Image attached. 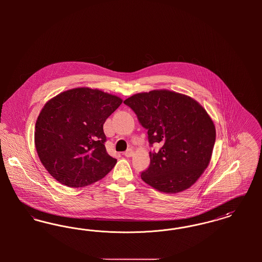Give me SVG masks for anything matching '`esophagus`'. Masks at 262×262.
<instances>
[{
    "label": "esophagus",
    "instance_id": "34e87169",
    "mask_svg": "<svg viewBox=\"0 0 262 262\" xmlns=\"http://www.w3.org/2000/svg\"><path fill=\"white\" fill-rule=\"evenodd\" d=\"M133 154H134V150L132 149V148H128V149L125 150V152H124V155H125V157H130V156H133Z\"/></svg>",
    "mask_w": 262,
    "mask_h": 262
}]
</instances>
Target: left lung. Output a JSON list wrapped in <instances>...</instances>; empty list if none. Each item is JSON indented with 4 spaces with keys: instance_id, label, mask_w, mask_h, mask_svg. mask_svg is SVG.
Here are the masks:
<instances>
[{
    "instance_id": "8db88e82",
    "label": "left lung",
    "mask_w": 262,
    "mask_h": 262,
    "mask_svg": "<svg viewBox=\"0 0 262 262\" xmlns=\"http://www.w3.org/2000/svg\"><path fill=\"white\" fill-rule=\"evenodd\" d=\"M147 129L149 167L141 179L166 193L191 187L207 168L216 138L215 125L199 102L170 90L137 93L124 101Z\"/></svg>"
}]
</instances>
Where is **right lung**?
Here are the masks:
<instances>
[{
    "label": "right lung",
    "instance_id": "add662e5",
    "mask_svg": "<svg viewBox=\"0 0 262 262\" xmlns=\"http://www.w3.org/2000/svg\"><path fill=\"white\" fill-rule=\"evenodd\" d=\"M123 100L98 89L74 88L49 100L38 116L34 141L49 174L64 186L86 187L117 160L105 147L103 125Z\"/></svg>",
    "mask_w": 262,
    "mask_h": 262
}]
</instances>
